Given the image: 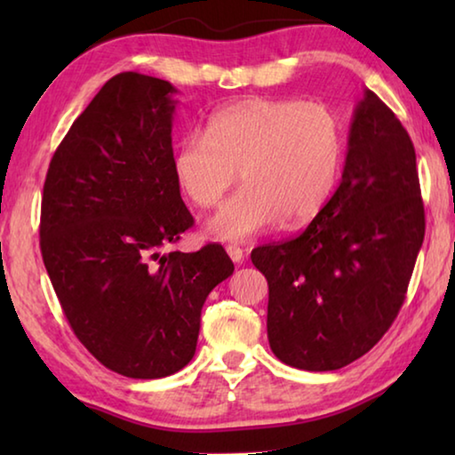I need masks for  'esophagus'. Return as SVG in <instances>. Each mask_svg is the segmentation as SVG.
I'll return each mask as SVG.
<instances>
[{
  "label": "esophagus",
  "instance_id": "34e87169",
  "mask_svg": "<svg viewBox=\"0 0 455 455\" xmlns=\"http://www.w3.org/2000/svg\"><path fill=\"white\" fill-rule=\"evenodd\" d=\"M227 255L230 257V260H233V263H243V260H244V251L241 249V246H236V244H228L227 246Z\"/></svg>",
  "mask_w": 455,
  "mask_h": 455
}]
</instances>
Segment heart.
<instances>
[{
  "label": "heart",
  "mask_w": 455,
  "mask_h": 455,
  "mask_svg": "<svg viewBox=\"0 0 455 455\" xmlns=\"http://www.w3.org/2000/svg\"><path fill=\"white\" fill-rule=\"evenodd\" d=\"M345 152L337 114L295 98H249L220 108L204 134L174 146L176 187L192 204L211 209L236 179L243 187L206 222L219 241H249L276 222L301 225L333 192Z\"/></svg>",
  "instance_id": "1"
}]
</instances>
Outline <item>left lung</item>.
I'll list each match as a JSON object with an SVG mask.
<instances>
[{
	"label": "left lung",
	"mask_w": 455,
	"mask_h": 455,
	"mask_svg": "<svg viewBox=\"0 0 455 455\" xmlns=\"http://www.w3.org/2000/svg\"><path fill=\"white\" fill-rule=\"evenodd\" d=\"M423 235L413 142L365 88L335 195L301 235L251 252L268 283L275 355L305 371L365 355L402 309Z\"/></svg>",
	"instance_id": "8db88e82"
}]
</instances>
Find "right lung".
<instances>
[{
    "label": "right lung",
    "mask_w": 455,
    "mask_h": 455,
    "mask_svg": "<svg viewBox=\"0 0 455 455\" xmlns=\"http://www.w3.org/2000/svg\"><path fill=\"white\" fill-rule=\"evenodd\" d=\"M176 88L108 80L53 154L42 196L45 271L76 337L132 379L195 357L200 311L235 271L220 244L163 252L195 225L172 174Z\"/></svg>",
    "instance_id": "right-lung-1"
}]
</instances>
